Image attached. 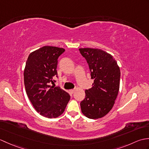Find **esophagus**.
Here are the masks:
<instances>
[{"label":"esophagus","instance_id":"34e87169","mask_svg":"<svg viewBox=\"0 0 149 149\" xmlns=\"http://www.w3.org/2000/svg\"><path fill=\"white\" fill-rule=\"evenodd\" d=\"M75 90H70V92L72 94V93H74L75 92Z\"/></svg>","mask_w":149,"mask_h":149}]
</instances>
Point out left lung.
<instances>
[{"instance_id":"left-lung-1","label":"left lung","mask_w":149,"mask_h":149,"mask_svg":"<svg viewBox=\"0 0 149 149\" xmlns=\"http://www.w3.org/2000/svg\"><path fill=\"white\" fill-rule=\"evenodd\" d=\"M86 59L93 79L92 87L85 91V99L81 102V111L90 119L106 115L115 104L120 88V70L115 59L99 49L81 48Z\"/></svg>"}]
</instances>
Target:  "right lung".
Returning <instances> with one entry per match:
<instances>
[{"instance_id": "add662e5", "label": "right lung", "mask_w": 149, "mask_h": 149, "mask_svg": "<svg viewBox=\"0 0 149 149\" xmlns=\"http://www.w3.org/2000/svg\"><path fill=\"white\" fill-rule=\"evenodd\" d=\"M63 48L44 46L31 52L26 61L24 76L26 93L34 109L49 118H57L65 111L70 96L60 88H52L58 77L57 65Z\"/></svg>"}]
</instances>
